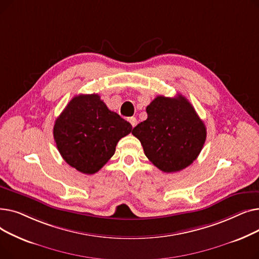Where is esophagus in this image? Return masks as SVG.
Returning <instances> with one entry per match:
<instances>
[{"instance_id": "1", "label": "esophagus", "mask_w": 259, "mask_h": 259, "mask_svg": "<svg viewBox=\"0 0 259 259\" xmlns=\"http://www.w3.org/2000/svg\"><path fill=\"white\" fill-rule=\"evenodd\" d=\"M128 120H129V122H130L132 127H135V126H137V124H138V120H137V118H135V117H130Z\"/></svg>"}]
</instances>
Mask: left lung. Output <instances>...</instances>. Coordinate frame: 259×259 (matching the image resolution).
<instances>
[{
	"label": "left lung",
	"mask_w": 259,
	"mask_h": 259,
	"mask_svg": "<svg viewBox=\"0 0 259 259\" xmlns=\"http://www.w3.org/2000/svg\"><path fill=\"white\" fill-rule=\"evenodd\" d=\"M146 111L148 117L134 127L144 152L152 164L166 173L181 171L197 158L207 130L195 109L185 97H156Z\"/></svg>",
	"instance_id": "obj_1"
}]
</instances>
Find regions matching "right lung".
I'll return each instance as SVG.
<instances>
[{
    "label": "right lung",
    "mask_w": 259,
    "mask_h": 259,
    "mask_svg": "<svg viewBox=\"0 0 259 259\" xmlns=\"http://www.w3.org/2000/svg\"><path fill=\"white\" fill-rule=\"evenodd\" d=\"M131 130L130 122L109 110L99 94H79L56 119L53 137L68 165L84 174H94L113 156L118 141Z\"/></svg>",
    "instance_id": "1"
}]
</instances>
